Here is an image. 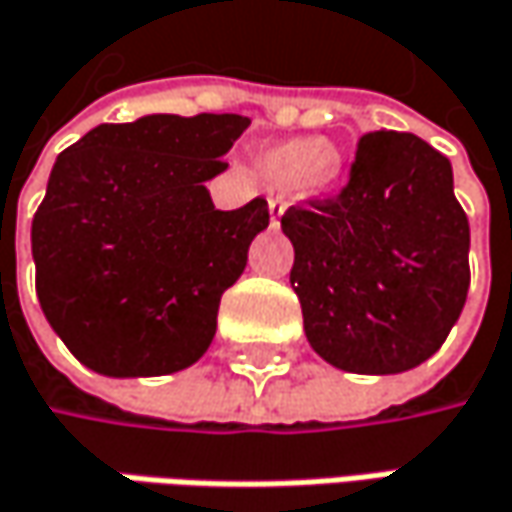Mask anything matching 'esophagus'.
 Returning <instances> with one entry per match:
<instances>
[{
  "mask_svg": "<svg viewBox=\"0 0 512 512\" xmlns=\"http://www.w3.org/2000/svg\"><path fill=\"white\" fill-rule=\"evenodd\" d=\"M284 208H286L284 199H278V196H272V199H269V211H272V226H278V217L284 214Z\"/></svg>",
  "mask_w": 512,
  "mask_h": 512,
  "instance_id": "1",
  "label": "esophagus"
}]
</instances>
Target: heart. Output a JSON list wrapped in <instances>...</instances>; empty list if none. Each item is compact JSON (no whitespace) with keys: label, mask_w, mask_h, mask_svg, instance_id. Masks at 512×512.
Masks as SVG:
<instances>
[{"label":"heart","mask_w":512,"mask_h":512,"mask_svg":"<svg viewBox=\"0 0 512 512\" xmlns=\"http://www.w3.org/2000/svg\"><path fill=\"white\" fill-rule=\"evenodd\" d=\"M260 173L272 188L327 194L345 179V156L327 138H292L260 153Z\"/></svg>","instance_id":"heart-1"}]
</instances>
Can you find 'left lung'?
<instances>
[{"instance_id":"8db88e82","label":"left lung","mask_w":512,"mask_h":512,"mask_svg":"<svg viewBox=\"0 0 512 512\" xmlns=\"http://www.w3.org/2000/svg\"><path fill=\"white\" fill-rule=\"evenodd\" d=\"M281 228L304 333L324 362L400 374L446 342L469 289V220L432 144L365 133L345 188L286 208Z\"/></svg>"}]
</instances>
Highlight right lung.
Here are the masks:
<instances>
[{
  "instance_id": "add662e5",
  "label": "right lung",
  "mask_w": 512,
  "mask_h": 512,
  "mask_svg": "<svg viewBox=\"0 0 512 512\" xmlns=\"http://www.w3.org/2000/svg\"><path fill=\"white\" fill-rule=\"evenodd\" d=\"M249 124L231 112L144 115L57 156L31 255L48 324L86 368L162 376L208 350L220 298L269 226L266 199L217 211L205 188Z\"/></svg>"
}]
</instances>
